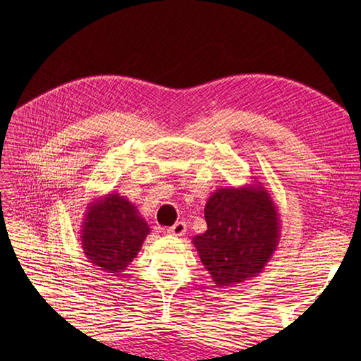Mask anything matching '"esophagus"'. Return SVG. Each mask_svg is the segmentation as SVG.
<instances>
[{
	"label": "esophagus",
	"mask_w": 361,
	"mask_h": 361,
	"mask_svg": "<svg viewBox=\"0 0 361 361\" xmlns=\"http://www.w3.org/2000/svg\"><path fill=\"white\" fill-rule=\"evenodd\" d=\"M186 233V224L185 221H176V224L173 225V226H171L167 229V234H171V235H183Z\"/></svg>",
	"instance_id": "1"
}]
</instances>
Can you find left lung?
I'll list each match as a JSON object with an SVG mask.
<instances>
[{
  "label": "left lung",
  "instance_id": "1",
  "mask_svg": "<svg viewBox=\"0 0 361 361\" xmlns=\"http://www.w3.org/2000/svg\"><path fill=\"white\" fill-rule=\"evenodd\" d=\"M208 229L192 243L217 286H233L262 273L278 248V206L262 183L220 188L204 206Z\"/></svg>",
  "mask_w": 361,
  "mask_h": 361
}]
</instances>
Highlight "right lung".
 Here are the masks:
<instances>
[{
    "label": "right lung",
    "instance_id": "right-lung-1",
    "mask_svg": "<svg viewBox=\"0 0 361 361\" xmlns=\"http://www.w3.org/2000/svg\"><path fill=\"white\" fill-rule=\"evenodd\" d=\"M150 228L133 203L109 192L88 203L80 229V245L97 270L119 276L137 256Z\"/></svg>",
    "mask_w": 361,
    "mask_h": 361
}]
</instances>
